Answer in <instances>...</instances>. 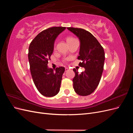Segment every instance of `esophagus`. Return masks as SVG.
<instances>
[{"label": "esophagus", "instance_id": "34e87169", "mask_svg": "<svg viewBox=\"0 0 133 133\" xmlns=\"http://www.w3.org/2000/svg\"><path fill=\"white\" fill-rule=\"evenodd\" d=\"M68 70H69V68H68V67H66V68H65V71H67Z\"/></svg>", "mask_w": 133, "mask_h": 133}]
</instances>
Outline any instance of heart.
<instances>
[{
    "label": "heart",
    "mask_w": 133,
    "mask_h": 133,
    "mask_svg": "<svg viewBox=\"0 0 133 133\" xmlns=\"http://www.w3.org/2000/svg\"><path fill=\"white\" fill-rule=\"evenodd\" d=\"M75 39L74 38H73V37H67V38H66V41H67L68 43H69V42H71V41H74V40H75ZM55 46H56V44L54 43V49H55Z\"/></svg>",
    "instance_id": "1"
}]
</instances>
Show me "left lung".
Returning a JSON list of instances; mask_svg holds the SVG:
<instances>
[{
    "label": "left lung",
    "instance_id": "1",
    "mask_svg": "<svg viewBox=\"0 0 133 133\" xmlns=\"http://www.w3.org/2000/svg\"><path fill=\"white\" fill-rule=\"evenodd\" d=\"M67 29L78 37L80 42L79 65L85 71L78 74L75 68L73 79V88L76 94L87 96L93 92L98 86L104 69L105 53L103 46L93 35L81 28L69 27Z\"/></svg>",
    "mask_w": 133,
    "mask_h": 133
}]
</instances>
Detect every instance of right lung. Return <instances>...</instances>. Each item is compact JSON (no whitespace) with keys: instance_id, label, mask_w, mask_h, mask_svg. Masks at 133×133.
<instances>
[{"instance_id":"right-lung-1","label":"right lung","mask_w":133,"mask_h":133,"mask_svg":"<svg viewBox=\"0 0 133 133\" xmlns=\"http://www.w3.org/2000/svg\"><path fill=\"white\" fill-rule=\"evenodd\" d=\"M65 27L48 28L39 33L30 43L28 59L34 83L42 95L51 97L59 90L64 67L57 68L55 71L49 68L48 64L54 50V44L58 35Z\"/></svg>"}]
</instances>
